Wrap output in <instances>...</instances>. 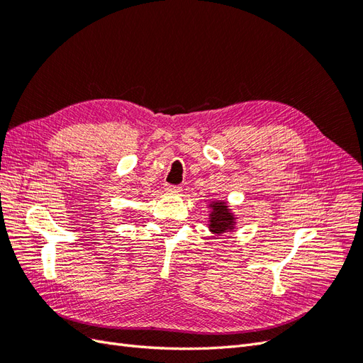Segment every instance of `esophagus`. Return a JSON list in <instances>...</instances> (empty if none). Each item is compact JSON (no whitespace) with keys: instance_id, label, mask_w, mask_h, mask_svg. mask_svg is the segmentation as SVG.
<instances>
[{"instance_id":"1","label":"esophagus","mask_w":363,"mask_h":363,"mask_svg":"<svg viewBox=\"0 0 363 363\" xmlns=\"http://www.w3.org/2000/svg\"><path fill=\"white\" fill-rule=\"evenodd\" d=\"M163 189L168 191V192H179V191L182 189V186H179V184H171V183H164Z\"/></svg>"}]
</instances>
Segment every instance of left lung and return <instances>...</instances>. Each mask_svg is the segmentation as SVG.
Masks as SVG:
<instances>
[{
  "mask_svg": "<svg viewBox=\"0 0 363 363\" xmlns=\"http://www.w3.org/2000/svg\"><path fill=\"white\" fill-rule=\"evenodd\" d=\"M233 216L228 212V207L224 203H216L213 212L211 213V228L213 233H223L232 227Z\"/></svg>",
  "mask_w": 363,
  "mask_h": 363,
  "instance_id": "8db88e82",
  "label": "left lung"
}]
</instances>
